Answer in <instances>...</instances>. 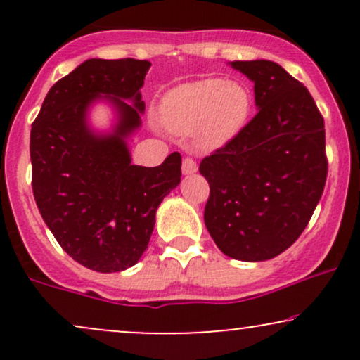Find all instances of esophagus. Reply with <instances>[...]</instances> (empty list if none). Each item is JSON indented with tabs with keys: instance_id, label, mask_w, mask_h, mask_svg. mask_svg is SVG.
<instances>
[{
	"instance_id": "obj_1",
	"label": "esophagus",
	"mask_w": 360,
	"mask_h": 360,
	"mask_svg": "<svg viewBox=\"0 0 360 360\" xmlns=\"http://www.w3.org/2000/svg\"><path fill=\"white\" fill-rule=\"evenodd\" d=\"M198 171V164L194 162L193 159H189V157H186L183 159V174H194V172Z\"/></svg>"
}]
</instances>
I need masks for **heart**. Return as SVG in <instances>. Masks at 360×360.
<instances>
[{
	"label": "heart",
	"instance_id": "b5f03b06",
	"mask_svg": "<svg viewBox=\"0 0 360 360\" xmlns=\"http://www.w3.org/2000/svg\"><path fill=\"white\" fill-rule=\"evenodd\" d=\"M254 111V94L240 81L205 77L164 96L160 117L172 134L191 135L198 150L213 152L242 134Z\"/></svg>",
	"mask_w": 360,
	"mask_h": 360
}]
</instances>
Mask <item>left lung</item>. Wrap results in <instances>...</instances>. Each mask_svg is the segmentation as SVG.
Returning <instances> with one entry per match:
<instances>
[{
	"instance_id": "8db88e82",
	"label": "left lung",
	"mask_w": 360,
	"mask_h": 360,
	"mask_svg": "<svg viewBox=\"0 0 360 360\" xmlns=\"http://www.w3.org/2000/svg\"><path fill=\"white\" fill-rule=\"evenodd\" d=\"M254 82L257 115L200 164L210 184L205 225L243 262L269 260L307 229L326 181L325 123L309 91L272 60H235Z\"/></svg>"
}]
</instances>
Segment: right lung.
Here are the masks:
<instances>
[{
    "mask_svg": "<svg viewBox=\"0 0 360 360\" xmlns=\"http://www.w3.org/2000/svg\"><path fill=\"white\" fill-rule=\"evenodd\" d=\"M148 60L88 59L52 86L30 131L32 188L59 245L81 266L120 272L135 266L154 232L155 212L181 183V154L160 166L131 164L128 139L142 125ZM114 111L108 132L89 113Z\"/></svg>",
    "mask_w": 360,
    "mask_h": 360,
    "instance_id": "1",
    "label": "right lung"
}]
</instances>
